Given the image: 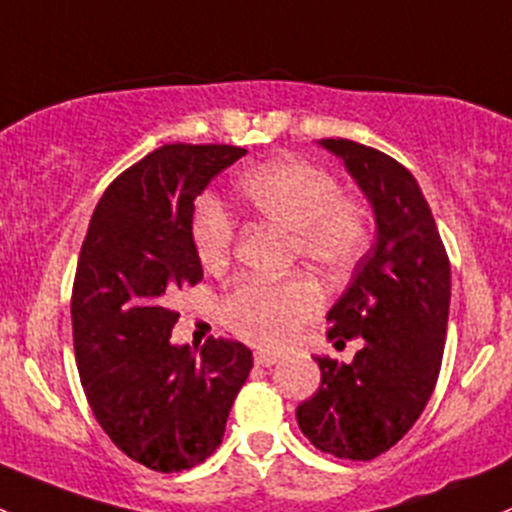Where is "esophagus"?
<instances>
[{
    "instance_id": "1",
    "label": "esophagus",
    "mask_w": 512,
    "mask_h": 512,
    "mask_svg": "<svg viewBox=\"0 0 512 512\" xmlns=\"http://www.w3.org/2000/svg\"><path fill=\"white\" fill-rule=\"evenodd\" d=\"M254 362H256V365H261V367H273V365H278V357L271 355V352L256 350L254 352Z\"/></svg>"
}]
</instances>
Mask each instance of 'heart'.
<instances>
[{
	"label": "heart",
	"mask_w": 512,
	"mask_h": 512,
	"mask_svg": "<svg viewBox=\"0 0 512 512\" xmlns=\"http://www.w3.org/2000/svg\"><path fill=\"white\" fill-rule=\"evenodd\" d=\"M241 202L256 217L293 231L295 254L328 273L350 268L367 249L370 217L357 199L340 194V184L313 162L283 157L263 162L236 184ZM199 261L217 271L229 261L234 221L214 197H202L192 217ZM323 308V291L313 278L241 281L226 295V325L258 347H283L295 330Z\"/></svg>",
	"instance_id": "b5f03b06"
}]
</instances>
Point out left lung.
Returning a JSON list of instances; mask_svg holds the SVG:
<instances>
[{"label":"left lung","mask_w":512,"mask_h":512,"mask_svg":"<svg viewBox=\"0 0 512 512\" xmlns=\"http://www.w3.org/2000/svg\"><path fill=\"white\" fill-rule=\"evenodd\" d=\"M320 145L345 162L374 209L377 241L328 313L330 340L362 337L350 365L315 357L320 387L295 409L323 453L370 461L424 412L436 387L449 323L451 266L434 214L412 172L360 142Z\"/></svg>","instance_id":"obj_1"}]
</instances>
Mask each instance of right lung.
I'll use <instances>...</instances> for the list:
<instances>
[{
    "label": "right lung",
    "instance_id": "add662e5",
    "mask_svg": "<svg viewBox=\"0 0 512 512\" xmlns=\"http://www.w3.org/2000/svg\"><path fill=\"white\" fill-rule=\"evenodd\" d=\"M234 145H162L100 197L71 295L73 350L83 392L115 446L162 473L212 456L254 355L209 337L172 345L170 300L202 281L192 239L194 199L244 157Z\"/></svg>",
    "mask_w": 512,
    "mask_h": 512
}]
</instances>
